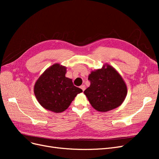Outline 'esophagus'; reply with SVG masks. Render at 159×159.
<instances>
[{"mask_svg":"<svg viewBox=\"0 0 159 159\" xmlns=\"http://www.w3.org/2000/svg\"><path fill=\"white\" fill-rule=\"evenodd\" d=\"M80 88L81 89H82V91H84L85 89V86L84 85H81L80 86Z\"/></svg>","mask_w":159,"mask_h":159,"instance_id":"34e87169","label":"esophagus"}]
</instances>
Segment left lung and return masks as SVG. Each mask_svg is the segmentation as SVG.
I'll list each match as a JSON object with an SVG mask.
<instances>
[{
    "label": "left lung",
    "mask_w": 159,
    "mask_h": 159,
    "mask_svg": "<svg viewBox=\"0 0 159 159\" xmlns=\"http://www.w3.org/2000/svg\"><path fill=\"white\" fill-rule=\"evenodd\" d=\"M90 85L84 93L95 110L107 112L119 107L127 94V85L113 66L105 64L91 71Z\"/></svg>",
    "instance_id": "1"
}]
</instances>
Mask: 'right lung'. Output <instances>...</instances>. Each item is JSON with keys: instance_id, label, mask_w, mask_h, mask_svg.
I'll use <instances>...</instances> for the list:
<instances>
[{"instance_id": "obj_1", "label": "right lung", "mask_w": 159, "mask_h": 159, "mask_svg": "<svg viewBox=\"0 0 159 159\" xmlns=\"http://www.w3.org/2000/svg\"><path fill=\"white\" fill-rule=\"evenodd\" d=\"M67 68L54 64L38 78L34 93L42 107L54 113H61L68 109L76 95L82 89L74 85L72 80L66 78Z\"/></svg>"}]
</instances>
